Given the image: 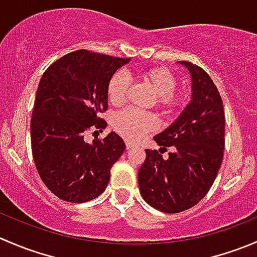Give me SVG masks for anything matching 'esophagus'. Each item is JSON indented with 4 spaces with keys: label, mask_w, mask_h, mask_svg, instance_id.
Returning a JSON list of instances; mask_svg holds the SVG:
<instances>
[{
    "label": "esophagus",
    "mask_w": 257,
    "mask_h": 257,
    "mask_svg": "<svg viewBox=\"0 0 257 257\" xmlns=\"http://www.w3.org/2000/svg\"><path fill=\"white\" fill-rule=\"evenodd\" d=\"M125 147H126V150H131V149H133V148H134V144H132V143H129V142H126Z\"/></svg>",
    "instance_id": "esophagus-1"
}]
</instances>
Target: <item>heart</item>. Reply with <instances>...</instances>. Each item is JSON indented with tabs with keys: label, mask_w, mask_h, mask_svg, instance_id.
Segmentation results:
<instances>
[{
	"label": "heart",
	"mask_w": 257,
	"mask_h": 257,
	"mask_svg": "<svg viewBox=\"0 0 257 257\" xmlns=\"http://www.w3.org/2000/svg\"><path fill=\"white\" fill-rule=\"evenodd\" d=\"M138 78L155 94V107L165 118H170L180 112L188 102V93L184 89H175L177 76L164 66H153L141 69ZM129 90L128 78L123 73H114L108 80L107 95L110 103L120 105L125 102ZM114 131L129 142L141 139L157 126L154 116L149 113L136 109H124L116 113L112 120Z\"/></svg>",
	"instance_id": "heart-1"
}]
</instances>
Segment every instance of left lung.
Instances as JSON below:
<instances>
[{"label":"left lung","mask_w":257,"mask_h":257,"mask_svg":"<svg viewBox=\"0 0 257 257\" xmlns=\"http://www.w3.org/2000/svg\"><path fill=\"white\" fill-rule=\"evenodd\" d=\"M193 82L191 102L169 128L154 137L159 151L175 149L168 160L145 149L138 172L139 190L150 206L168 214L193 208L208 194L224 157L225 114L221 97L201 67L180 61Z\"/></svg>","instance_id":"obj_1"}]
</instances>
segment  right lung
<instances>
[{
	"mask_svg": "<svg viewBox=\"0 0 257 257\" xmlns=\"http://www.w3.org/2000/svg\"><path fill=\"white\" fill-rule=\"evenodd\" d=\"M129 61L78 49L53 62L40 80L31 119L32 155L45 185L62 200H93L109 183L125 149L123 139L110 132L88 144L84 136L107 125L100 114L108 109V80Z\"/></svg>",
	"mask_w": 257,
	"mask_h": 257,
	"instance_id": "obj_1",
	"label": "right lung"
}]
</instances>
